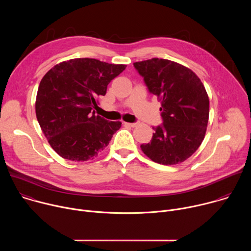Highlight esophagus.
I'll return each instance as SVG.
<instances>
[{
    "label": "esophagus",
    "mask_w": 251,
    "mask_h": 251,
    "mask_svg": "<svg viewBox=\"0 0 251 251\" xmlns=\"http://www.w3.org/2000/svg\"><path fill=\"white\" fill-rule=\"evenodd\" d=\"M123 124L125 126H129V127H136L137 123H128V122H123Z\"/></svg>",
    "instance_id": "esophagus-1"
}]
</instances>
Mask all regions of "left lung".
<instances>
[{"mask_svg":"<svg viewBox=\"0 0 251 251\" xmlns=\"http://www.w3.org/2000/svg\"><path fill=\"white\" fill-rule=\"evenodd\" d=\"M151 93L161 101L163 124L141 149L152 161L176 165L190 158L204 138L209 100L198 75L190 68L163 58L134 62Z\"/></svg>","mask_w":251,"mask_h":251,"instance_id":"1","label":"left lung"}]
</instances>
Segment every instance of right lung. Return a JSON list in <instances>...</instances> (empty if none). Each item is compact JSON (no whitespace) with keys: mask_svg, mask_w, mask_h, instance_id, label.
Returning a JSON list of instances; mask_svg holds the SVG:
<instances>
[{"mask_svg":"<svg viewBox=\"0 0 251 251\" xmlns=\"http://www.w3.org/2000/svg\"><path fill=\"white\" fill-rule=\"evenodd\" d=\"M126 68L94 58H74L50 69L41 80L35 114L51 148L63 159L83 162L103 151L121 122L95 115L107 85Z\"/></svg>","mask_w":251,"mask_h":251,"instance_id":"1","label":"right lung"}]
</instances>
